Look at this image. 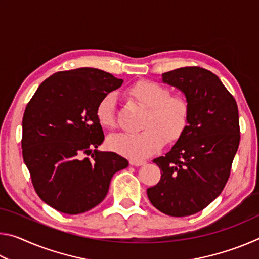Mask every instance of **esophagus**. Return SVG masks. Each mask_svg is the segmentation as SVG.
I'll return each mask as SVG.
<instances>
[{
  "mask_svg": "<svg viewBox=\"0 0 259 259\" xmlns=\"http://www.w3.org/2000/svg\"><path fill=\"white\" fill-rule=\"evenodd\" d=\"M146 161H144V160H138V159H130V164L131 165H136V166H138V165H142V164H144L145 163Z\"/></svg>",
  "mask_w": 259,
  "mask_h": 259,
  "instance_id": "esophagus-1",
  "label": "esophagus"
}]
</instances>
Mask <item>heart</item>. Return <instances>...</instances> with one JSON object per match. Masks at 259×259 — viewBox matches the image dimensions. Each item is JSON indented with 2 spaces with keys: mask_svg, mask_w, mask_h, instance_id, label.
<instances>
[{
  "mask_svg": "<svg viewBox=\"0 0 259 259\" xmlns=\"http://www.w3.org/2000/svg\"><path fill=\"white\" fill-rule=\"evenodd\" d=\"M126 93L140 106L147 108L142 128L136 134L114 136L109 140L112 150L131 159L153 154L163 144H174L186 133L191 119V104L184 95L171 94L168 87L154 81L140 80ZM115 95L109 93L99 100L96 116L105 128L115 125Z\"/></svg>",
  "mask_w": 259,
  "mask_h": 259,
  "instance_id": "obj_1",
  "label": "heart"
}]
</instances>
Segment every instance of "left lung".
I'll return each mask as SVG.
<instances>
[{"label": "left lung", "mask_w": 259, "mask_h": 259, "mask_svg": "<svg viewBox=\"0 0 259 259\" xmlns=\"http://www.w3.org/2000/svg\"><path fill=\"white\" fill-rule=\"evenodd\" d=\"M162 81L183 91L191 104L186 133L164 156L147 188L151 203L172 217L203 210L224 190L240 143L238 105L216 74L199 66L162 74Z\"/></svg>", "instance_id": "1"}]
</instances>
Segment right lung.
I'll return each mask as SVG.
<instances>
[{
  "label": "right lung",
  "instance_id": "1",
  "mask_svg": "<svg viewBox=\"0 0 259 259\" xmlns=\"http://www.w3.org/2000/svg\"><path fill=\"white\" fill-rule=\"evenodd\" d=\"M122 83L97 68L58 72L41 83L26 106L24 162L40 199L60 212L95 208L106 196L113 175L129 164L116 153L96 150L105 138L96 108Z\"/></svg>",
  "mask_w": 259,
  "mask_h": 259
}]
</instances>
